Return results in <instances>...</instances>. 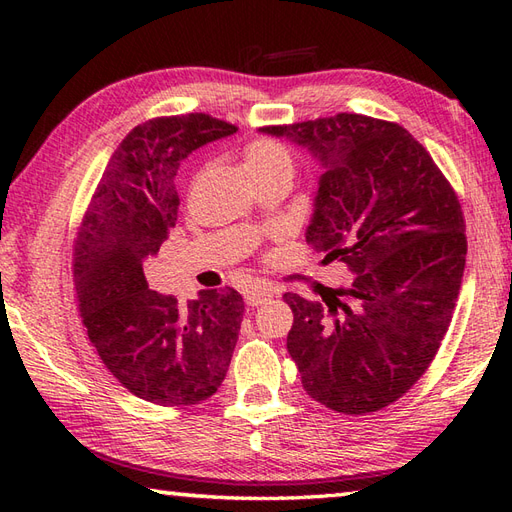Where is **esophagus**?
Returning <instances> with one entry per match:
<instances>
[{
	"mask_svg": "<svg viewBox=\"0 0 512 512\" xmlns=\"http://www.w3.org/2000/svg\"><path fill=\"white\" fill-rule=\"evenodd\" d=\"M270 297H273V290H268L266 286H253V288H248L246 292H244V299H246V303L248 306H262V303H266Z\"/></svg>",
	"mask_w": 512,
	"mask_h": 512,
	"instance_id": "1",
	"label": "esophagus"
}]
</instances>
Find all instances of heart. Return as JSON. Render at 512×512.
<instances>
[{
  "mask_svg": "<svg viewBox=\"0 0 512 512\" xmlns=\"http://www.w3.org/2000/svg\"><path fill=\"white\" fill-rule=\"evenodd\" d=\"M277 165H292L290 154L273 140H255L246 149V169L250 176L257 171H264Z\"/></svg>",
  "mask_w": 512,
  "mask_h": 512,
  "instance_id": "obj_1",
  "label": "heart"
}]
</instances>
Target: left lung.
I'll return each instance as SVG.
<instances>
[{
	"mask_svg": "<svg viewBox=\"0 0 512 512\" xmlns=\"http://www.w3.org/2000/svg\"><path fill=\"white\" fill-rule=\"evenodd\" d=\"M262 132L317 160L306 239L354 273L350 288L319 292L325 307L284 295L301 385L345 416L383 409L427 372L449 330L466 264L458 195L396 123L336 114Z\"/></svg>",
	"mask_w": 512,
	"mask_h": 512,
	"instance_id": "8db88e82",
	"label": "left lung"
}]
</instances>
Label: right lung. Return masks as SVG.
Here are the masks:
<instances>
[{"instance_id":"right-lung-1","label":"right lung","mask_w":512,"mask_h":512,"mask_svg":"<svg viewBox=\"0 0 512 512\" xmlns=\"http://www.w3.org/2000/svg\"><path fill=\"white\" fill-rule=\"evenodd\" d=\"M237 132L206 114L154 118L112 154L74 244V286L92 345L134 396L156 405L211 398L231 365L242 295L200 290L182 306L151 290L145 262L176 226L180 162Z\"/></svg>"}]
</instances>
